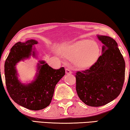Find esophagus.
<instances>
[{
	"label": "esophagus",
	"instance_id": "1",
	"mask_svg": "<svg viewBox=\"0 0 130 130\" xmlns=\"http://www.w3.org/2000/svg\"><path fill=\"white\" fill-rule=\"evenodd\" d=\"M65 73L66 74H71L72 73V72L71 70H70L69 68H66L65 69Z\"/></svg>",
	"mask_w": 130,
	"mask_h": 130
}]
</instances>
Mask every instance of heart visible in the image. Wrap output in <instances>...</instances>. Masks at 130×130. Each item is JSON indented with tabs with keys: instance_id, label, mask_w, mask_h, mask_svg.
Here are the masks:
<instances>
[{
	"instance_id": "heart-1",
	"label": "heart",
	"mask_w": 130,
	"mask_h": 130,
	"mask_svg": "<svg viewBox=\"0 0 130 130\" xmlns=\"http://www.w3.org/2000/svg\"><path fill=\"white\" fill-rule=\"evenodd\" d=\"M61 53L68 58H72L76 67L81 69L89 68L98 60L100 53L99 46L96 42L83 39L63 46Z\"/></svg>"
}]
</instances>
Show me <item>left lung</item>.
<instances>
[{
  "label": "left lung",
  "mask_w": 130,
  "mask_h": 130,
  "mask_svg": "<svg viewBox=\"0 0 130 130\" xmlns=\"http://www.w3.org/2000/svg\"><path fill=\"white\" fill-rule=\"evenodd\" d=\"M97 37L104 45L102 54L89 69L75 75L79 98L91 107L102 106L115 99L125 78V61L117 42L108 36Z\"/></svg>",
  "instance_id": "left-lung-1"
}]
</instances>
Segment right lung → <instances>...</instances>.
Segmentation results:
<instances>
[{
    "mask_svg": "<svg viewBox=\"0 0 130 130\" xmlns=\"http://www.w3.org/2000/svg\"><path fill=\"white\" fill-rule=\"evenodd\" d=\"M37 43L34 39L16 43L11 49L4 63L6 85L11 98L21 106L34 111L42 109L50 104L55 87L65 74L63 67L54 69L45 61H39L35 80L27 84L20 82L17 63L31 55L36 57V52L32 47Z\"/></svg>",
    "mask_w": 130,
    "mask_h": 130,
    "instance_id": "right-lung-1",
    "label": "right lung"
}]
</instances>
